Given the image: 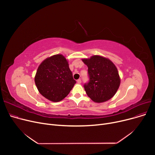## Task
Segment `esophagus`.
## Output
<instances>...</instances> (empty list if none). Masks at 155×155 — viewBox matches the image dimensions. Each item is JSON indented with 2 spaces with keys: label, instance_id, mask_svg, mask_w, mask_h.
Masks as SVG:
<instances>
[{
  "label": "esophagus",
  "instance_id": "1",
  "mask_svg": "<svg viewBox=\"0 0 155 155\" xmlns=\"http://www.w3.org/2000/svg\"><path fill=\"white\" fill-rule=\"evenodd\" d=\"M81 82H82V81H81V80L80 79H78V80H77V83L78 84H81Z\"/></svg>",
  "mask_w": 155,
  "mask_h": 155
}]
</instances>
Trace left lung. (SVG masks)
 <instances>
[{
    "label": "left lung",
    "instance_id": "1",
    "mask_svg": "<svg viewBox=\"0 0 155 155\" xmlns=\"http://www.w3.org/2000/svg\"><path fill=\"white\" fill-rule=\"evenodd\" d=\"M88 67L89 82L84 84L87 95L95 102L107 101L116 94L120 79L115 64L99 55L82 59Z\"/></svg>",
    "mask_w": 155,
    "mask_h": 155
}]
</instances>
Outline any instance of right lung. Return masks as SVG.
<instances>
[{"label": "right lung", "instance_id": "add662e5", "mask_svg": "<svg viewBox=\"0 0 155 155\" xmlns=\"http://www.w3.org/2000/svg\"><path fill=\"white\" fill-rule=\"evenodd\" d=\"M35 82L39 93L52 102L63 100L76 84L68 61L62 54L49 57L41 63Z\"/></svg>", "mask_w": 155, "mask_h": 155}]
</instances>
